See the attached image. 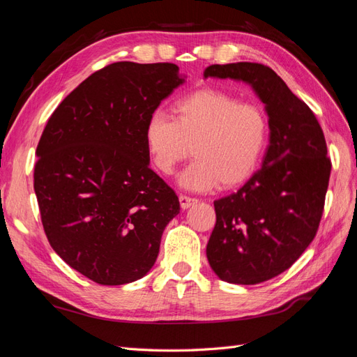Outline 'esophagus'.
Masks as SVG:
<instances>
[{"instance_id": "obj_1", "label": "esophagus", "mask_w": 357, "mask_h": 357, "mask_svg": "<svg viewBox=\"0 0 357 357\" xmlns=\"http://www.w3.org/2000/svg\"><path fill=\"white\" fill-rule=\"evenodd\" d=\"M179 203H181V208H182V209H188V208L196 205L197 199L188 197V196H185V195H181V196H179Z\"/></svg>"}]
</instances>
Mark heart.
Returning a JSON list of instances; mask_svg holds the SVG:
<instances>
[{
    "label": "heart",
    "mask_w": 357,
    "mask_h": 357,
    "mask_svg": "<svg viewBox=\"0 0 357 357\" xmlns=\"http://www.w3.org/2000/svg\"><path fill=\"white\" fill-rule=\"evenodd\" d=\"M170 118L152 114L145 126L151 165L165 176L195 151L178 182L191 191L235 188L257 170L269 144V119L257 105L217 89H199L173 105ZM193 149L191 150L190 148Z\"/></svg>",
    "instance_id": "obj_1"
}]
</instances>
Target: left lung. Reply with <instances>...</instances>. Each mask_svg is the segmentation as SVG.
Masks as SVG:
<instances>
[{"mask_svg":"<svg viewBox=\"0 0 357 357\" xmlns=\"http://www.w3.org/2000/svg\"><path fill=\"white\" fill-rule=\"evenodd\" d=\"M203 76L251 85L269 116L263 165L213 202L217 222L206 247L220 280L259 284L287 271L317 233L332 167L324 135L312 110L266 66L213 64Z\"/></svg>","mask_w":357,"mask_h":357,"instance_id":"left-lung-1","label":"left lung"}]
</instances>
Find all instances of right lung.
I'll list each match as a JSON object with an SVG mask.
<instances>
[{"label": "right lung", "mask_w": 357, "mask_h": 357, "mask_svg": "<svg viewBox=\"0 0 357 357\" xmlns=\"http://www.w3.org/2000/svg\"><path fill=\"white\" fill-rule=\"evenodd\" d=\"M170 63H114L50 115L36 151L34 191L50 247L103 286L151 271L178 196L149 169L148 118L184 84Z\"/></svg>", "instance_id": "right-lung-1"}]
</instances>
